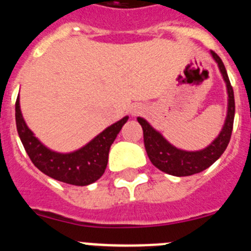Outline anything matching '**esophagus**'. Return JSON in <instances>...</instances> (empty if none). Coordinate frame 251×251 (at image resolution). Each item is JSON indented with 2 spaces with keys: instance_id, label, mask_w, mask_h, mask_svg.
<instances>
[{
  "instance_id": "34e87169",
  "label": "esophagus",
  "mask_w": 251,
  "mask_h": 251,
  "mask_svg": "<svg viewBox=\"0 0 251 251\" xmlns=\"http://www.w3.org/2000/svg\"><path fill=\"white\" fill-rule=\"evenodd\" d=\"M132 115H138V113H140V107H134L131 110Z\"/></svg>"
}]
</instances>
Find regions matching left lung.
<instances>
[{"label": "left lung", "instance_id": "8db88e82", "mask_svg": "<svg viewBox=\"0 0 251 251\" xmlns=\"http://www.w3.org/2000/svg\"><path fill=\"white\" fill-rule=\"evenodd\" d=\"M211 54H212L213 59L216 60L217 64H219L222 77H224L226 86H227L228 93L227 117H226L225 125H224V128H222L219 136L213 140V143H211V145H208L206 149L200 150V151L179 150L168 143L162 135L155 131L145 120L138 117L139 124L143 127L144 145H145V150H147L150 162L158 169L168 174H172V176L187 177V176H192V174L204 171L208 167H211L224 154L228 143H230L235 116L234 89L231 86L227 72H226L221 58L215 51H211Z\"/></svg>", "mask_w": 251, "mask_h": 251}]
</instances>
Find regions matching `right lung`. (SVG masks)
<instances>
[{
	"label": "right lung",
	"instance_id": "add662e5",
	"mask_svg": "<svg viewBox=\"0 0 251 251\" xmlns=\"http://www.w3.org/2000/svg\"><path fill=\"white\" fill-rule=\"evenodd\" d=\"M15 111L17 132L35 167L50 178L73 186L91 184L104 173L111 145L128 119L126 116L111 125L82 149L69 154H60L45 148L26 126L21 115L19 97L15 103Z\"/></svg>",
	"mask_w": 251,
	"mask_h": 251
}]
</instances>
